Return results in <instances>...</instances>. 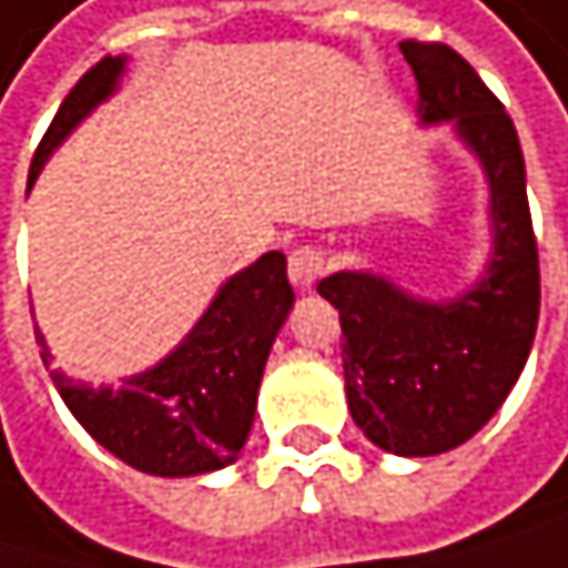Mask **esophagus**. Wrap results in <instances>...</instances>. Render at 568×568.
<instances>
[{
	"label": "esophagus",
	"instance_id": "esophagus-1",
	"mask_svg": "<svg viewBox=\"0 0 568 568\" xmlns=\"http://www.w3.org/2000/svg\"><path fill=\"white\" fill-rule=\"evenodd\" d=\"M325 274V253L318 246H297L287 261V277L297 291H311L318 277Z\"/></svg>",
	"mask_w": 568,
	"mask_h": 568
}]
</instances>
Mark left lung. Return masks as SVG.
<instances>
[{
  "label": "left lung",
  "mask_w": 568,
  "mask_h": 568,
  "mask_svg": "<svg viewBox=\"0 0 568 568\" xmlns=\"http://www.w3.org/2000/svg\"><path fill=\"white\" fill-rule=\"evenodd\" d=\"M419 91V121H450L491 189V261L450 301L406 294L373 271L318 284L342 318L348 413L376 447L430 457L460 447L518 383L538 325V246L525 159L505 104L444 43H399Z\"/></svg>",
  "instance_id": "1"
}]
</instances>
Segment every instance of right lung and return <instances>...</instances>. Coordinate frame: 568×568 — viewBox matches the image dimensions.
<instances>
[{"instance_id":"1","label":"right lung","mask_w":568,"mask_h":568,"mask_svg":"<svg viewBox=\"0 0 568 568\" xmlns=\"http://www.w3.org/2000/svg\"><path fill=\"white\" fill-rule=\"evenodd\" d=\"M121 73L124 57H104L73 83L33 155L30 185L60 141L114 94ZM291 307L287 257L271 250L216 291L179 348L118 389L73 383L57 368L50 376L80 427L118 460L155 477L210 474L233 464L250 437L264 365Z\"/></svg>"}]
</instances>
